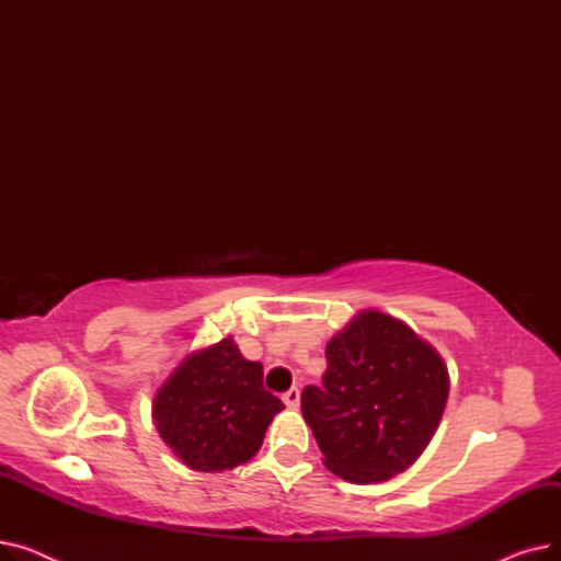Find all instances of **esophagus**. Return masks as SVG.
Instances as JSON below:
<instances>
[{
    "instance_id": "1",
    "label": "esophagus",
    "mask_w": 561,
    "mask_h": 561,
    "mask_svg": "<svg viewBox=\"0 0 561 561\" xmlns=\"http://www.w3.org/2000/svg\"><path fill=\"white\" fill-rule=\"evenodd\" d=\"M284 404L288 407V409H298L300 407V391L298 389H290V391H286L284 393Z\"/></svg>"
}]
</instances>
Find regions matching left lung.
I'll return each mask as SVG.
<instances>
[{"instance_id":"8db88e82","label":"left lung","mask_w":561,"mask_h":561,"mask_svg":"<svg viewBox=\"0 0 561 561\" xmlns=\"http://www.w3.org/2000/svg\"><path fill=\"white\" fill-rule=\"evenodd\" d=\"M322 389L302 416L322 463L352 484H379L414 463L444 416L450 375L436 347L404 320L362 309L328 343Z\"/></svg>"}]
</instances>
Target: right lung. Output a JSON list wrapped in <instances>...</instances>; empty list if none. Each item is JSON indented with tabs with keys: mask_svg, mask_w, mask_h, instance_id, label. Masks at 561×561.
Masks as SVG:
<instances>
[{
	"mask_svg": "<svg viewBox=\"0 0 561 561\" xmlns=\"http://www.w3.org/2000/svg\"><path fill=\"white\" fill-rule=\"evenodd\" d=\"M282 400L263 389V366L231 336L188 352L159 387L152 421L172 455L199 473L248 463Z\"/></svg>",
	"mask_w": 561,
	"mask_h": 561,
	"instance_id": "obj_1",
	"label": "right lung"
}]
</instances>
